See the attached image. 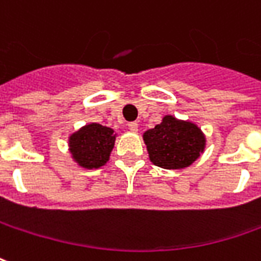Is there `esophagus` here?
Wrapping results in <instances>:
<instances>
[{
  "label": "esophagus",
  "instance_id": "esophagus-1",
  "mask_svg": "<svg viewBox=\"0 0 261 261\" xmlns=\"http://www.w3.org/2000/svg\"><path fill=\"white\" fill-rule=\"evenodd\" d=\"M128 130L133 131V133H137V131H138V123H137V121H131V123H128Z\"/></svg>",
  "mask_w": 261,
  "mask_h": 261
}]
</instances>
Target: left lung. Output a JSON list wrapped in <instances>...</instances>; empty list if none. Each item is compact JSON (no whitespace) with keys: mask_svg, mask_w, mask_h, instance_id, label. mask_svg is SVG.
I'll return each instance as SVG.
<instances>
[{"mask_svg":"<svg viewBox=\"0 0 261 261\" xmlns=\"http://www.w3.org/2000/svg\"><path fill=\"white\" fill-rule=\"evenodd\" d=\"M151 162L165 169H182L195 162L205 149V136L194 123L165 116L160 124L144 133Z\"/></svg>","mask_w":261,"mask_h":261,"instance_id":"8db88e82","label":"left lung"}]
</instances>
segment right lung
Here are the masks:
<instances>
[{
  "label": "right lung",
  "instance_id": "obj_1",
  "mask_svg": "<svg viewBox=\"0 0 261 261\" xmlns=\"http://www.w3.org/2000/svg\"><path fill=\"white\" fill-rule=\"evenodd\" d=\"M116 141L112 128L92 123L69 137V149L73 160L83 168H100L110 158Z\"/></svg>",
  "mask_w": 261,
  "mask_h": 261
}]
</instances>
